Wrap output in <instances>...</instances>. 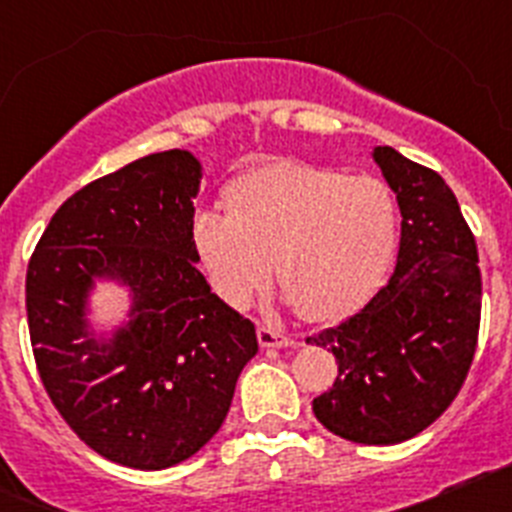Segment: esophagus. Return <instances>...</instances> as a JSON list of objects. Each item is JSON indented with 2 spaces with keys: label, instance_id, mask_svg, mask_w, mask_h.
I'll list each match as a JSON object with an SVG mask.
<instances>
[{
  "label": "esophagus",
  "instance_id": "obj_1",
  "mask_svg": "<svg viewBox=\"0 0 512 512\" xmlns=\"http://www.w3.org/2000/svg\"><path fill=\"white\" fill-rule=\"evenodd\" d=\"M256 336H259V343L264 348H289V346H295V338L284 336V333H279L277 328H269V325H259V330H256Z\"/></svg>",
  "mask_w": 512,
  "mask_h": 512
}]
</instances>
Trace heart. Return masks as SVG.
I'll use <instances>...</instances> for the list:
<instances>
[{
  "label": "heart",
  "instance_id": "obj_1",
  "mask_svg": "<svg viewBox=\"0 0 512 512\" xmlns=\"http://www.w3.org/2000/svg\"><path fill=\"white\" fill-rule=\"evenodd\" d=\"M228 212H197L194 251L230 307H246L271 279L315 323L359 312L390 274L400 238L395 192L377 176L277 161L228 189Z\"/></svg>",
  "mask_w": 512,
  "mask_h": 512
}]
</instances>
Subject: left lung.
Instances as JSON below:
<instances>
[{"label": "left lung", "mask_w": 512, "mask_h": 512, "mask_svg": "<svg viewBox=\"0 0 512 512\" xmlns=\"http://www.w3.org/2000/svg\"><path fill=\"white\" fill-rule=\"evenodd\" d=\"M397 197L402 225L390 282L351 318L310 336L338 377L312 400L330 433L366 446L418 436L459 395L482 310L477 243L436 171L390 146L372 151Z\"/></svg>", "instance_id": "8db88e82"}]
</instances>
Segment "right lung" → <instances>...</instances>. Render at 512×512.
I'll list each match as a JSON object with an SVG mask.
<instances>
[{
  "label": "right lung",
  "mask_w": 512,
  "mask_h": 512,
  "mask_svg": "<svg viewBox=\"0 0 512 512\" xmlns=\"http://www.w3.org/2000/svg\"><path fill=\"white\" fill-rule=\"evenodd\" d=\"M202 164L151 153L69 197L45 228L25 302L40 379L81 441L122 467L182 464L220 431L259 341L212 295L192 243ZM129 292L112 326L102 286Z\"/></svg>",
  "instance_id": "obj_1"
}]
</instances>
